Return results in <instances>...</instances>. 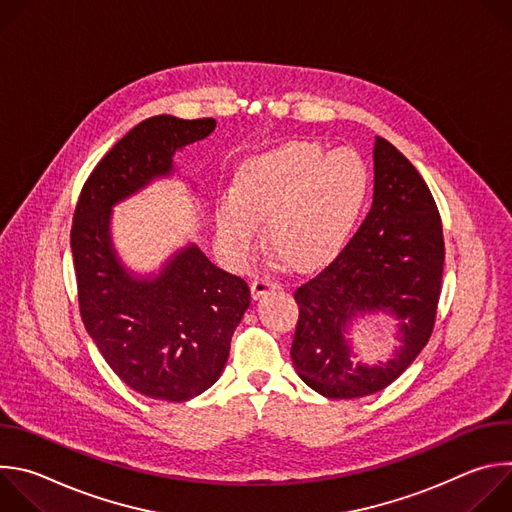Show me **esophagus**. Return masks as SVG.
I'll list each match as a JSON object with an SVG mask.
<instances>
[{
	"label": "esophagus",
	"mask_w": 512,
	"mask_h": 512,
	"mask_svg": "<svg viewBox=\"0 0 512 512\" xmlns=\"http://www.w3.org/2000/svg\"><path fill=\"white\" fill-rule=\"evenodd\" d=\"M277 287H279L277 281H273L269 277H255V281L251 285V294H253L255 300H259V298H263L265 294H269V291H273Z\"/></svg>",
	"instance_id": "1"
}]
</instances>
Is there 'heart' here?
Instances as JSON below:
<instances>
[{
  "instance_id": "heart-1",
  "label": "heart",
  "mask_w": 512,
  "mask_h": 512,
  "mask_svg": "<svg viewBox=\"0 0 512 512\" xmlns=\"http://www.w3.org/2000/svg\"><path fill=\"white\" fill-rule=\"evenodd\" d=\"M367 194L369 170L356 150L326 152L316 141H289L241 164L237 192L216 200V237L233 263L245 265L267 221L281 259L318 267L342 249Z\"/></svg>"
}]
</instances>
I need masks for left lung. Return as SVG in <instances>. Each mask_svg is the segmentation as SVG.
Listing matches in <instances>:
<instances>
[{"instance_id":"obj_1","label":"left lung","mask_w":512,"mask_h":512,"mask_svg":"<svg viewBox=\"0 0 512 512\" xmlns=\"http://www.w3.org/2000/svg\"><path fill=\"white\" fill-rule=\"evenodd\" d=\"M373 206L356 235L316 277L296 289L300 320L291 362L328 399H358L389 387L427 344L444 273L442 218L413 164L377 137ZM396 320L398 346L375 365L355 360L351 328L364 315Z\"/></svg>"}]
</instances>
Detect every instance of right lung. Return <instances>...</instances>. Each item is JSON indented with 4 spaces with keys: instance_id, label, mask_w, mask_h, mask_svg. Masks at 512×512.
I'll use <instances>...</instances> for the list:
<instances>
[{
    "instance_id": "1",
    "label": "right lung",
    "mask_w": 512,
    "mask_h": 512,
    "mask_svg": "<svg viewBox=\"0 0 512 512\" xmlns=\"http://www.w3.org/2000/svg\"><path fill=\"white\" fill-rule=\"evenodd\" d=\"M214 127L212 117L141 121L97 164L72 218L70 249L89 336L125 385L170 403L188 401L221 379L251 291L196 243L174 251L158 271H133L113 243V206L176 176V152Z\"/></svg>"
}]
</instances>
